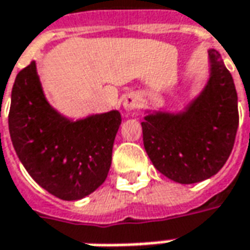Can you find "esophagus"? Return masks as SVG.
Masks as SVG:
<instances>
[{"mask_svg":"<svg viewBox=\"0 0 250 250\" xmlns=\"http://www.w3.org/2000/svg\"><path fill=\"white\" fill-rule=\"evenodd\" d=\"M139 103H140V102H139V98H137L136 95L129 93V95H126V96L124 98L122 105H124V110H125L126 113H133L135 110H137Z\"/></svg>","mask_w":250,"mask_h":250,"instance_id":"34e87169","label":"esophagus"}]
</instances>
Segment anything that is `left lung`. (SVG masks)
<instances>
[{
  "label": "left lung",
  "mask_w": 250,
  "mask_h": 250,
  "mask_svg": "<svg viewBox=\"0 0 250 250\" xmlns=\"http://www.w3.org/2000/svg\"><path fill=\"white\" fill-rule=\"evenodd\" d=\"M207 86L179 114L155 111L142 122L152 165L176 183L192 184L216 175L229 160L238 129V96L220 53L209 51Z\"/></svg>",
  "instance_id": "obj_1"
}]
</instances>
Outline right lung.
Segmentation results:
<instances>
[{"label": "right lung", "mask_w": 250, "mask_h": 250, "mask_svg": "<svg viewBox=\"0 0 250 250\" xmlns=\"http://www.w3.org/2000/svg\"><path fill=\"white\" fill-rule=\"evenodd\" d=\"M8 121L23 167L52 195L75 201L104 183L121 125L117 110L78 121L60 115L43 96L31 62L16 75Z\"/></svg>", "instance_id": "right-lung-1"}]
</instances>
